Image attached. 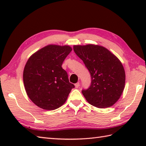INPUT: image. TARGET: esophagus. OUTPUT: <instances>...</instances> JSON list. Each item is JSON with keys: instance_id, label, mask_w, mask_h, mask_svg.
<instances>
[{"instance_id": "obj_1", "label": "esophagus", "mask_w": 146, "mask_h": 146, "mask_svg": "<svg viewBox=\"0 0 146 146\" xmlns=\"http://www.w3.org/2000/svg\"><path fill=\"white\" fill-rule=\"evenodd\" d=\"M75 88H78L79 87V86H80V83H75Z\"/></svg>"}]
</instances>
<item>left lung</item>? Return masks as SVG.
<instances>
[{"mask_svg":"<svg viewBox=\"0 0 146 146\" xmlns=\"http://www.w3.org/2000/svg\"><path fill=\"white\" fill-rule=\"evenodd\" d=\"M73 49L91 75L90 86L82 91L86 101L100 108L112 106L125 86V70L120 60L101 46L76 45Z\"/></svg>","mask_w":146,"mask_h":146,"instance_id":"1","label":"left lung"}]
</instances>
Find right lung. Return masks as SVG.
<instances>
[{
    "label": "right lung",
    "mask_w": 146,
    "mask_h": 146,
    "mask_svg": "<svg viewBox=\"0 0 146 146\" xmlns=\"http://www.w3.org/2000/svg\"><path fill=\"white\" fill-rule=\"evenodd\" d=\"M71 50L69 46L48 45L27 60L23 72L24 87L37 106L44 110L56 109L64 104L75 88L61 67Z\"/></svg>",
    "instance_id": "1"
}]
</instances>
